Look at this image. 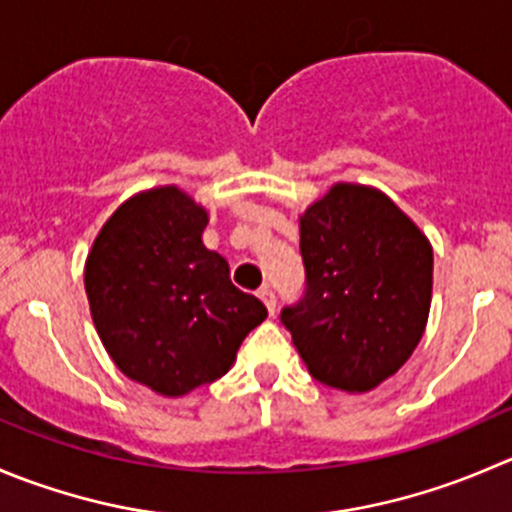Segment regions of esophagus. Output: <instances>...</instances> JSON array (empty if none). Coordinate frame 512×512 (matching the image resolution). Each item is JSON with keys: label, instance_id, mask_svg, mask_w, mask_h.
Instances as JSON below:
<instances>
[{"label": "esophagus", "instance_id": "obj_1", "mask_svg": "<svg viewBox=\"0 0 512 512\" xmlns=\"http://www.w3.org/2000/svg\"><path fill=\"white\" fill-rule=\"evenodd\" d=\"M257 297H260L262 302H265V307H267V312H270V315H275V307H277V297H275V292H272V287H260V292H257Z\"/></svg>", "mask_w": 512, "mask_h": 512}]
</instances>
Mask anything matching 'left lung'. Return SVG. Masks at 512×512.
I'll return each mask as SVG.
<instances>
[{"instance_id": "obj_1", "label": "left lung", "mask_w": 512, "mask_h": 512, "mask_svg": "<svg viewBox=\"0 0 512 512\" xmlns=\"http://www.w3.org/2000/svg\"><path fill=\"white\" fill-rule=\"evenodd\" d=\"M305 290L280 312L322 385L367 393L425 332L433 247L382 192L335 185L300 220Z\"/></svg>"}]
</instances>
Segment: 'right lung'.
<instances>
[{"instance_id":"obj_1","label":"right lung","mask_w":512,"mask_h":512,"mask_svg":"<svg viewBox=\"0 0 512 512\" xmlns=\"http://www.w3.org/2000/svg\"><path fill=\"white\" fill-rule=\"evenodd\" d=\"M207 212L177 187L124 202L94 240L84 290L114 365L162 395L215 382L267 317L202 245Z\"/></svg>"}]
</instances>
